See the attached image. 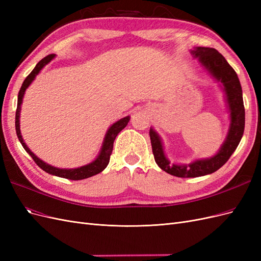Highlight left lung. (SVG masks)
<instances>
[{"instance_id":"1","label":"left lung","mask_w":261,"mask_h":261,"mask_svg":"<svg viewBox=\"0 0 261 261\" xmlns=\"http://www.w3.org/2000/svg\"><path fill=\"white\" fill-rule=\"evenodd\" d=\"M192 54L195 58H198L201 65L207 68L208 72L217 81L222 83L231 112V126L226 140L215 156L210 159L197 160L188 165L171 164L164 155L160 137L153 129H150L149 135L155 163L163 171L177 177H198L211 174L219 170L230 159L235 149L238 148L245 127V108L242 86L233 67L228 64L222 54L213 48L197 46L192 51Z\"/></svg>"}]
</instances>
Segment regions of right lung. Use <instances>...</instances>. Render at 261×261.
Instances as JSON below:
<instances>
[{"label":"right lung","mask_w":261,"mask_h":261,"mask_svg":"<svg viewBox=\"0 0 261 261\" xmlns=\"http://www.w3.org/2000/svg\"><path fill=\"white\" fill-rule=\"evenodd\" d=\"M54 58V54H49L46 55L45 58H43L40 62L38 63L36 65V67L33 69L27 77L26 80L23 81L20 90L18 92V100H17V110H16V116H15V127H16V134L17 137L20 141V144L22 145L23 149L29 153V155L33 158L34 161L37 163V165L39 168H41L43 171H45L49 174L55 175V176H60V177H64V178H68V179H73V180H78V179H84V178H88L90 176H93L98 174V173L103 171L107 165L110 162V156L112 154V150H113V143L117 136V134L120 133L122 129H124L126 127V125L128 124L129 122V116H126L122 120L117 121L116 123H114L111 127L109 128L103 145H102L100 154L98 155V158L93 162L84 165V167L77 168V169H58L51 167V165L46 164L45 162H43L42 160L37 158L33 152L30 151V149L26 146V144L23 143L22 137L20 135V129H19V111H20V105L22 102V98H23V93H25L26 89L29 87V85L33 83V81L35 80V77L39 74V72L43 68L44 65L48 64V63Z\"/></svg>","instance_id":"obj_1"}]
</instances>
